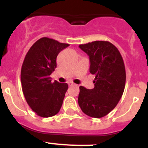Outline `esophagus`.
Listing matches in <instances>:
<instances>
[{"label": "esophagus", "instance_id": "obj_1", "mask_svg": "<svg viewBox=\"0 0 148 148\" xmlns=\"http://www.w3.org/2000/svg\"><path fill=\"white\" fill-rule=\"evenodd\" d=\"M68 84H69V86H73V85H75V84L73 83V82H68Z\"/></svg>", "mask_w": 148, "mask_h": 148}]
</instances>
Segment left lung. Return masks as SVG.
Returning a JSON list of instances; mask_svg holds the SVG:
<instances>
[{
  "mask_svg": "<svg viewBox=\"0 0 148 148\" xmlns=\"http://www.w3.org/2000/svg\"><path fill=\"white\" fill-rule=\"evenodd\" d=\"M90 57V72L95 76L94 87H79L78 102L82 112L92 118H101L113 110L124 92L126 72L119 49L107 40L80 44Z\"/></svg>",
  "mask_w": 148,
  "mask_h": 148,
  "instance_id": "obj_1",
  "label": "left lung"
}]
</instances>
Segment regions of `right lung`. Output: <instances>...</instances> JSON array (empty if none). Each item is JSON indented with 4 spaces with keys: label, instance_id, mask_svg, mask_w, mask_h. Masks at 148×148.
I'll return each mask as SVG.
<instances>
[{
    "label": "right lung",
    "instance_id": "obj_1",
    "mask_svg": "<svg viewBox=\"0 0 148 148\" xmlns=\"http://www.w3.org/2000/svg\"><path fill=\"white\" fill-rule=\"evenodd\" d=\"M70 44L44 37L38 40L26 55L21 71L22 90L27 104L38 116L51 117L59 112L68 89L66 83L51 82L58 53Z\"/></svg>",
    "mask_w": 148,
    "mask_h": 148
}]
</instances>
